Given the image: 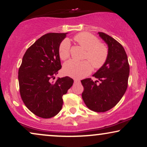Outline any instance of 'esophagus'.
<instances>
[{"label": "esophagus", "instance_id": "34e87169", "mask_svg": "<svg viewBox=\"0 0 147 147\" xmlns=\"http://www.w3.org/2000/svg\"><path fill=\"white\" fill-rule=\"evenodd\" d=\"M74 82H75V83H80V80L75 79V80H74Z\"/></svg>", "mask_w": 147, "mask_h": 147}]
</instances>
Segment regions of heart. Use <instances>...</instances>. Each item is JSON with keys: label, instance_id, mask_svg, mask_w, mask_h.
I'll return each mask as SVG.
<instances>
[{"label": "heart", "instance_id": "b5f03b06", "mask_svg": "<svg viewBox=\"0 0 147 147\" xmlns=\"http://www.w3.org/2000/svg\"><path fill=\"white\" fill-rule=\"evenodd\" d=\"M74 39L86 50L84 59L87 60L82 61L69 60L64 64L63 69L65 75L80 79L92 71V66L95 69H100L105 64L108 57V49L105 44L100 43L97 37L87 32L77 34ZM69 41L67 39L63 40L58 48L60 59L65 60L69 57Z\"/></svg>", "mask_w": 147, "mask_h": 147}]
</instances>
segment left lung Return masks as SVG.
I'll list each match as a JSON object with an SVG mask.
<instances>
[{"mask_svg": "<svg viewBox=\"0 0 147 147\" xmlns=\"http://www.w3.org/2000/svg\"><path fill=\"white\" fill-rule=\"evenodd\" d=\"M99 35L108 45V57L105 64L94 74L98 79L82 80V98L92 111L104 112L114 107L128 87L130 67L124 47L114 38L99 32Z\"/></svg>", "mask_w": 147, "mask_h": 147, "instance_id": "8db88e82", "label": "left lung"}]
</instances>
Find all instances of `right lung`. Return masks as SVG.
Instances as JSON below:
<instances>
[{"label": "right lung", "mask_w": 147, "mask_h": 147, "mask_svg": "<svg viewBox=\"0 0 147 147\" xmlns=\"http://www.w3.org/2000/svg\"><path fill=\"white\" fill-rule=\"evenodd\" d=\"M66 34L49 33L38 39L26 51L19 69L21 99L39 117L57 115L63 106L62 97L73 85L67 76L53 81L61 67L58 48Z\"/></svg>", "instance_id": "add662e5"}]
</instances>
